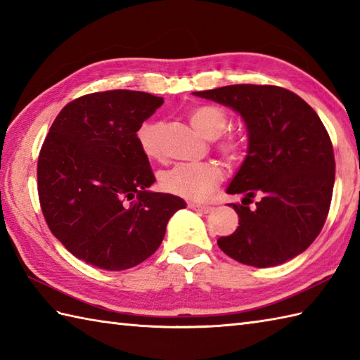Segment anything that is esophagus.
<instances>
[{"label": "esophagus", "mask_w": 360, "mask_h": 360, "mask_svg": "<svg viewBox=\"0 0 360 360\" xmlns=\"http://www.w3.org/2000/svg\"><path fill=\"white\" fill-rule=\"evenodd\" d=\"M188 207L198 213H210L213 210L212 205H202V204H188Z\"/></svg>", "instance_id": "esophagus-1"}]
</instances>
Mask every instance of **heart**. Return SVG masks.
<instances>
[{
  "label": "heart",
  "mask_w": 360,
  "mask_h": 360,
  "mask_svg": "<svg viewBox=\"0 0 360 360\" xmlns=\"http://www.w3.org/2000/svg\"><path fill=\"white\" fill-rule=\"evenodd\" d=\"M188 119L196 131L207 139H217V148L227 160H238L243 158L246 143L238 133L226 131L229 124L227 112L217 105H200L190 110ZM162 129L160 119H147L136 129V141L142 153L150 159L162 156ZM223 181V172L215 164H178L160 176V186L165 192L186 198L192 201L207 200L219 182Z\"/></svg>",
  "instance_id": "heart-1"
}]
</instances>
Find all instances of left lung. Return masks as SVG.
<instances>
[{
	"label": "left lung",
	"instance_id": "8db88e82",
	"mask_svg": "<svg viewBox=\"0 0 360 360\" xmlns=\"http://www.w3.org/2000/svg\"><path fill=\"white\" fill-rule=\"evenodd\" d=\"M231 106L249 133L248 156L227 193L244 195L238 227L218 238L226 255L271 267L302 254L330 212L335 160L317 112L292 91L274 85H231L193 93ZM257 198L255 208L248 204Z\"/></svg>",
	"mask_w": 360,
	"mask_h": 360
}]
</instances>
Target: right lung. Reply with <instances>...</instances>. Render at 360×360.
Returning <instances> with one entry per match:
<instances>
[{
	"label": "right lung",
	"instance_id": "add662e5",
	"mask_svg": "<svg viewBox=\"0 0 360 360\" xmlns=\"http://www.w3.org/2000/svg\"><path fill=\"white\" fill-rule=\"evenodd\" d=\"M162 97L129 89L82 96L58 112L37 164L38 200L56 238L88 264L124 271L151 257L181 198L156 181L136 129Z\"/></svg>",
	"mask_w": 360,
	"mask_h": 360
}]
</instances>
